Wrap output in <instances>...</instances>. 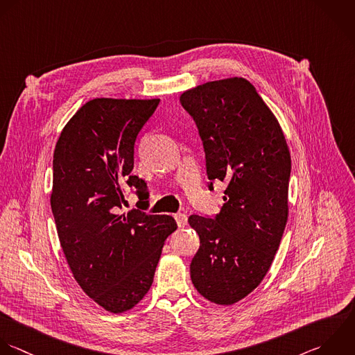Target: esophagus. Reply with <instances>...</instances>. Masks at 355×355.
I'll use <instances>...</instances> for the list:
<instances>
[{"label":"esophagus","mask_w":355,"mask_h":355,"mask_svg":"<svg viewBox=\"0 0 355 355\" xmlns=\"http://www.w3.org/2000/svg\"><path fill=\"white\" fill-rule=\"evenodd\" d=\"M174 218H175L177 225H178L180 228L185 227V225H187V223H188V217H187L185 214H182V213H177V214H174Z\"/></svg>","instance_id":"obj_1"}]
</instances>
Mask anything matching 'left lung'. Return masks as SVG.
Wrapping results in <instances>:
<instances>
[{
  "label": "left lung",
  "instance_id": "obj_1",
  "mask_svg": "<svg viewBox=\"0 0 355 355\" xmlns=\"http://www.w3.org/2000/svg\"><path fill=\"white\" fill-rule=\"evenodd\" d=\"M180 101L199 128L209 180L227 182L216 218H188L200 241L191 279L209 302L232 306L261 284L279 249L289 214V146L278 119L243 77L200 84Z\"/></svg>",
  "mask_w": 355,
  "mask_h": 355
}]
</instances>
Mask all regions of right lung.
<instances>
[{"label": "right lung", "mask_w": 355, "mask_h": 355, "mask_svg": "<svg viewBox=\"0 0 355 355\" xmlns=\"http://www.w3.org/2000/svg\"><path fill=\"white\" fill-rule=\"evenodd\" d=\"M160 99L95 98L63 127L53 150L51 207L69 268L83 292L113 314L149 292L163 245L177 230L171 216L116 214L131 175L134 144Z\"/></svg>", "instance_id": "obj_1"}]
</instances>
